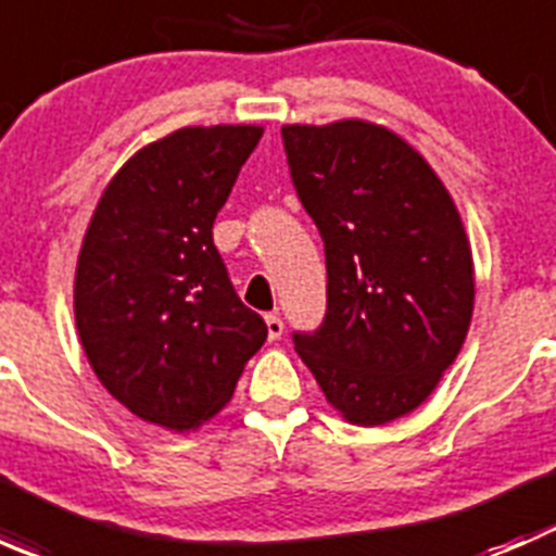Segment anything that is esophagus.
I'll return each mask as SVG.
<instances>
[{
    "label": "esophagus",
    "mask_w": 556,
    "mask_h": 556,
    "mask_svg": "<svg viewBox=\"0 0 556 556\" xmlns=\"http://www.w3.org/2000/svg\"><path fill=\"white\" fill-rule=\"evenodd\" d=\"M266 328H268V339L277 341L279 336L285 333V323L279 314H266Z\"/></svg>",
    "instance_id": "esophagus-1"
}]
</instances>
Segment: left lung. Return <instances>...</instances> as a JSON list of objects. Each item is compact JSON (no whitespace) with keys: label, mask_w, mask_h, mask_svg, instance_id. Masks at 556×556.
Instances as JSON below:
<instances>
[{"label":"left lung","mask_w":556,"mask_h":556,"mask_svg":"<svg viewBox=\"0 0 556 556\" xmlns=\"http://www.w3.org/2000/svg\"><path fill=\"white\" fill-rule=\"evenodd\" d=\"M290 177L325 242L328 312L293 333L301 361L352 425L414 412L473 317V255L450 190L390 128L282 126Z\"/></svg>","instance_id":"8db88e82"}]
</instances>
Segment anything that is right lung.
Here are the masks:
<instances>
[{
	"label": "right lung",
	"instance_id": "obj_1",
	"mask_svg": "<svg viewBox=\"0 0 556 556\" xmlns=\"http://www.w3.org/2000/svg\"><path fill=\"white\" fill-rule=\"evenodd\" d=\"M263 126H188L106 182L75 271V323L104 390L159 428L215 417L266 341L212 242Z\"/></svg>",
	"mask_w": 556,
	"mask_h": 556
}]
</instances>
